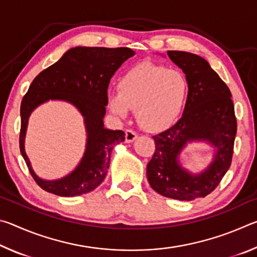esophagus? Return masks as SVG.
Returning a JSON list of instances; mask_svg holds the SVG:
<instances>
[{"instance_id":"esophagus-1","label":"esophagus","mask_w":257,"mask_h":257,"mask_svg":"<svg viewBox=\"0 0 257 257\" xmlns=\"http://www.w3.org/2000/svg\"><path fill=\"white\" fill-rule=\"evenodd\" d=\"M137 139V134L134 132V130L127 129L125 130V142L127 143H133L134 141Z\"/></svg>"}]
</instances>
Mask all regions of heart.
Masks as SVG:
<instances>
[{"label": "heart", "mask_w": 257, "mask_h": 257, "mask_svg": "<svg viewBox=\"0 0 257 257\" xmlns=\"http://www.w3.org/2000/svg\"><path fill=\"white\" fill-rule=\"evenodd\" d=\"M188 84L180 71L143 62L123 73L118 92H108L107 107L121 119L136 110L138 122L149 132H162L177 120L185 106Z\"/></svg>", "instance_id": "obj_1"}]
</instances>
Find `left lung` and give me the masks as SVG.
<instances>
[{
  "mask_svg": "<svg viewBox=\"0 0 257 257\" xmlns=\"http://www.w3.org/2000/svg\"><path fill=\"white\" fill-rule=\"evenodd\" d=\"M168 56L186 75L188 95L180 120L153 136L155 153L147 164V179L160 195L193 201L214 190L230 168L237 133L234 106L228 86L205 59L184 51H168ZM191 142L213 149L211 163L197 174L180 163L181 152Z\"/></svg>",
  "mask_w": 257,
  "mask_h": 257,
  "instance_id": "obj_1",
  "label": "left lung"
}]
</instances>
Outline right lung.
Masks as SVG:
<instances>
[{
	"label": "right lung",
	"mask_w": 257,
	"mask_h": 257,
	"mask_svg": "<svg viewBox=\"0 0 257 257\" xmlns=\"http://www.w3.org/2000/svg\"><path fill=\"white\" fill-rule=\"evenodd\" d=\"M134 55L128 47H72L33 80L21 101L19 145L30 175L42 189L72 197L101 185L110 167L113 145L124 141L122 130L104 127L108 82L121 64ZM49 100H63L75 106L84 118L86 130L85 152L80 163L67 176L54 181L36 175L24 150L29 116L35 108Z\"/></svg>",
	"instance_id": "right-lung-1"
}]
</instances>
